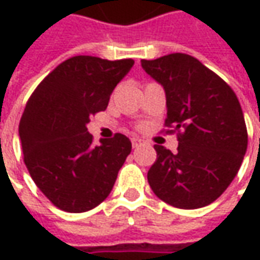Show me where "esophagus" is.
Returning a JSON list of instances; mask_svg holds the SVG:
<instances>
[{"mask_svg": "<svg viewBox=\"0 0 260 260\" xmlns=\"http://www.w3.org/2000/svg\"><path fill=\"white\" fill-rule=\"evenodd\" d=\"M140 145H143V140L142 139H139V137H133L132 139V146L133 147H139Z\"/></svg>", "mask_w": 260, "mask_h": 260, "instance_id": "34e87169", "label": "esophagus"}]
</instances>
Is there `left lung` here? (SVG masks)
<instances>
[{
  "instance_id": "obj_1",
  "label": "left lung",
  "mask_w": 260,
  "mask_h": 260,
  "mask_svg": "<svg viewBox=\"0 0 260 260\" xmlns=\"http://www.w3.org/2000/svg\"><path fill=\"white\" fill-rule=\"evenodd\" d=\"M164 86L166 125L182 130L178 153L156 145L147 181L157 198L176 208L211 204L232 184L247 149V130L233 89L198 59L172 53L142 60Z\"/></svg>"
}]
</instances>
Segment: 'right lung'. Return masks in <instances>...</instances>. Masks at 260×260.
Segmentation results:
<instances>
[{"instance_id":"obj_1","label":"right lung","mask_w":260,"mask_h":260,"mask_svg":"<svg viewBox=\"0 0 260 260\" xmlns=\"http://www.w3.org/2000/svg\"><path fill=\"white\" fill-rule=\"evenodd\" d=\"M133 59L74 56L55 68L27 101L18 125L24 164L37 188L68 213L101 204L132 152L124 135L92 145L86 124L104 111Z\"/></svg>"}]
</instances>
